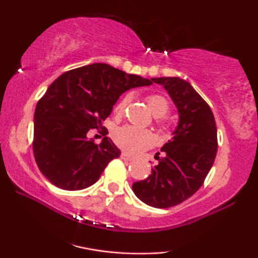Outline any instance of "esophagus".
I'll use <instances>...</instances> for the list:
<instances>
[{
	"label": "esophagus",
	"instance_id": "34e87169",
	"mask_svg": "<svg viewBox=\"0 0 258 258\" xmlns=\"http://www.w3.org/2000/svg\"><path fill=\"white\" fill-rule=\"evenodd\" d=\"M121 158H122V160L128 161V162H133L134 160H135V158L132 157V156H129V155L126 154V153H122V154H121Z\"/></svg>",
	"mask_w": 258,
	"mask_h": 258
}]
</instances>
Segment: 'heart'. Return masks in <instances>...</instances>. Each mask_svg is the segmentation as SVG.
<instances>
[{
	"instance_id": "obj_1",
	"label": "heart",
	"mask_w": 258,
	"mask_h": 258,
	"mask_svg": "<svg viewBox=\"0 0 258 258\" xmlns=\"http://www.w3.org/2000/svg\"><path fill=\"white\" fill-rule=\"evenodd\" d=\"M146 101L148 103V107L151 110V112L157 117L163 116L169 110V102L163 95L158 93H151L147 95ZM129 102V96L125 95L119 100L117 103L115 104L114 112L117 115H121L126 107ZM158 124L163 130H167L170 126L168 119L162 118L158 121ZM112 139H114L115 143L117 146L128 153L130 155H137L142 153L143 150L148 149L154 144L155 137L153 133L147 129L137 128L134 125H123L121 128H117L112 134Z\"/></svg>"
}]
</instances>
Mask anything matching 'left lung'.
<instances>
[{"instance_id":"8db88e82","label":"left lung","mask_w":258,"mask_h":258,"mask_svg":"<svg viewBox=\"0 0 258 258\" xmlns=\"http://www.w3.org/2000/svg\"><path fill=\"white\" fill-rule=\"evenodd\" d=\"M151 81L168 90L179 121L174 137L155 156L158 163L149 177L134 183L133 190L148 206L163 209L188 200L202 186L216 157L217 129L210 107L190 83L179 77Z\"/></svg>"}]
</instances>
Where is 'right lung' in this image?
Here are the masks:
<instances>
[{"mask_svg":"<svg viewBox=\"0 0 258 258\" xmlns=\"http://www.w3.org/2000/svg\"><path fill=\"white\" fill-rule=\"evenodd\" d=\"M151 83L105 63L57 77L38 100L34 115V157L45 178L64 190L94 184L121 151L108 137L95 143L88 132L102 130L105 136L108 130L102 124L118 97L130 88Z\"/></svg>","mask_w":258,"mask_h":258,"instance_id":"1","label":"right lung"}]
</instances>
